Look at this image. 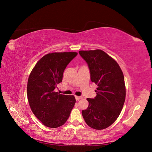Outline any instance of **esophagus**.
I'll return each instance as SVG.
<instances>
[{"mask_svg":"<svg viewBox=\"0 0 152 152\" xmlns=\"http://www.w3.org/2000/svg\"><path fill=\"white\" fill-rule=\"evenodd\" d=\"M82 96H75V99L77 100V101H78V100H79V99H82Z\"/></svg>","mask_w":152,"mask_h":152,"instance_id":"34e87169","label":"esophagus"}]
</instances>
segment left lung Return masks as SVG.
Segmentation results:
<instances>
[{"label": "left lung", "mask_w": 152, "mask_h": 152, "mask_svg": "<svg viewBox=\"0 0 152 152\" xmlns=\"http://www.w3.org/2000/svg\"><path fill=\"white\" fill-rule=\"evenodd\" d=\"M88 65L91 80L98 85L95 98H87L89 106L82 116L89 127L101 130L111 126L121 113L126 99V87L118 63L103 50H80Z\"/></svg>", "instance_id": "left-lung-1"}]
</instances>
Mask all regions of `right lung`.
<instances>
[{"label":"right lung","instance_id":"right-lung-1","mask_svg":"<svg viewBox=\"0 0 152 152\" xmlns=\"http://www.w3.org/2000/svg\"><path fill=\"white\" fill-rule=\"evenodd\" d=\"M77 55L75 52L45 55L31 72L27 96L32 112L44 126L56 128L65 124L75 103L73 96L54 92L62 82L64 70Z\"/></svg>","mask_w":152,"mask_h":152}]
</instances>
